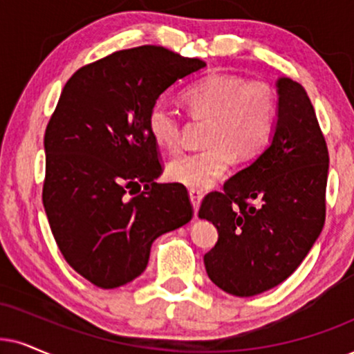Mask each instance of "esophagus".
Listing matches in <instances>:
<instances>
[{"label": "esophagus", "mask_w": 354, "mask_h": 354, "mask_svg": "<svg viewBox=\"0 0 354 354\" xmlns=\"http://www.w3.org/2000/svg\"><path fill=\"white\" fill-rule=\"evenodd\" d=\"M189 198H191L192 207H194V214H198L199 205H201V201H203V192L198 191V189H191V191H189Z\"/></svg>", "instance_id": "34e87169"}]
</instances>
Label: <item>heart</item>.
Masks as SVG:
<instances>
[{"instance_id":"obj_1","label":"heart","mask_w":354,"mask_h":354,"mask_svg":"<svg viewBox=\"0 0 354 354\" xmlns=\"http://www.w3.org/2000/svg\"><path fill=\"white\" fill-rule=\"evenodd\" d=\"M181 101L192 119L209 122L204 138L207 149L173 160L167 168L173 183L189 189H207L235 158L250 162L270 145L277 119V96L268 82L235 73H210L189 84L181 93ZM147 124L156 145L169 153L181 149V120L174 111L155 104Z\"/></svg>"}]
</instances>
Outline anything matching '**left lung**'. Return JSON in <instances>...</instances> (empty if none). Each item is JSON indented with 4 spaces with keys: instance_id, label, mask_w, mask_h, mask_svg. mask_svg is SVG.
<instances>
[{
    "instance_id": "8db88e82",
    "label": "left lung",
    "mask_w": 354,
    "mask_h": 354,
    "mask_svg": "<svg viewBox=\"0 0 354 354\" xmlns=\"http://www.w3.org/2000/svg\"><path fill=\"white\" fill-rule=\"evenodd\" d=\"M272 142L254 162L209 192L199 217L217 227L204 254L214 284L236 297L274 288L292 274L325 223L328 149L302 84L277 82Z\"/></svg>"
}]
</instances>
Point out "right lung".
<instances>
[{"mask_svg": "<svg viewBox=\"0 0 354 354\" xmlns=\"http://www.w3.org/2000/svg\"><path fill=\"white\" fill-rule=\"evenodd\" d=\"M205 66L165 47L142 46L82 66L48 120L42 203L66 263L113 289L147 268L156 236L192 218L183 185H162L149 114L158 96Z\"/></svg>", "mask_w": 354, "mask_h": 354, "instance_id": "obj_1", "label": "right lung"}]
</instances>
